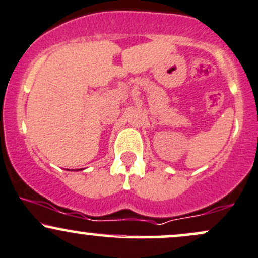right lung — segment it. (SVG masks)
I'll return each mask as SVG.
<instances>
[{"mask_svg": "<svg viewBox=\"0 0 258 258\" xmlns=\"http://www.w3.org/2000/svg\"><path fill=\"white\" fill-rule=\"evenodd\" d=\"M81 170H82V168H81ZM76 171H78V170H76Z\"/></svg>", "mask_w": 258, "mask_h": 258, "instance_id": "add662e5", "label": "right lung"}]
</instances>
